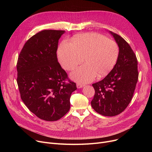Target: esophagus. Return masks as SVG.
<instances>
[{
    "mask_svg": "<svg viewBox=\"0 0 152 152\" xmlns=\"http://www.w3.org/2000/svg\"><path fill=\"white\" fill-rule=\"evenodd\" d=\"M76 86H77V88L79 89V88H82V87H83L84 86V84H79V83H77Z\"/></svg>",
    "mask_w": 152,
    "mask_h": 152,
    "instance_id": "obj_1",
    "label": "esophagus"
}]
</instances>
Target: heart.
Masks as SVG:
<instances>
[{
  "label": "heart",
  "mask_w": 152,
  "mask_h": 152,
  "mask_svg": "<svg viewBox=\"0 0 152 152\" xmlns=\"http://www.w3.org/2000/svg\"><path fill=\"white\" fill-rule=\"evenodd\" d=\"M58 56L61 65L66 70L75 69L84 61L86 64L72 72V79L87 83L95 77L106 76L113 68L119 56L116 42L97 33H86L72 39V44L63 41L60 44Z\"/></svg>",
  "instance_id": "b5f03b06"
}]
</instances>
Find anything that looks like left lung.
<instances>
[{
  "label": "left lung",
  "mask_w": 152,
  "mask_h": 152,
  "mask_svg": "<svg viewBox=\"0 0 152 152\" xmlns=\"http://www.w3.org/2000/svg\"><path fill=\"white\" fill-rule=\"evenodd\" d=\"M119 47V56L114 68L102 81L92 84L95 95L91 102L93 109L105 116L120 114L132 100L138 81L137 60L125 40L113 32Z\"/></svg>",
  "instance_id": "8db88e82"
}]
</instances>
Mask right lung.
<instances>
[{"label":"right lung","instance_id":"add662e5","mask_svg":"<svg viewBox=\"0 0 152 152\" xmlns=\"http://www.w3.org/2000/svg\"><path fill=\"white\" fill-rule=\"evenodd\" d=\"M65 31L43 30L24 45L17 61V84L21 99L39 118L57 121L70 108L76 83L58 62V40Z\"/></svg>","mask_w":152,"mask_h":152}]
</instances>
